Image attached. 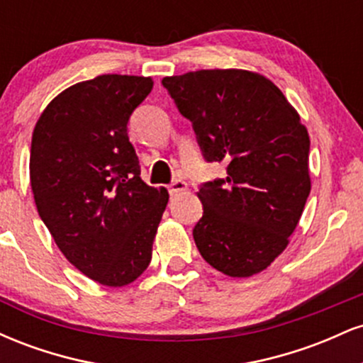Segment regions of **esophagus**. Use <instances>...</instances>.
Instances as JSON below:
<instances>
[{"instance_id":"1","label":"esophagus","mask_w":363,"mask_h":363,"mask_svg":"<svg viewBox=\"0 0 363 363\" xmlns=\"http://www.w3.org/2000/svg\"><path fill=\"white\" fill-rule=\"evenodd\" d=\"M167 189H169L170 196H176L179 193H182V191H186L187 189V184H186L184 181H181V179H176V181L170 182V184L167 186Z\"/></svg>"}]
</instances>
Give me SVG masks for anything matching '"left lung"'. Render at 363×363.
Returning a JSON list of instances; mask_svg holds the SVG:
<instances>
[{
    "mask_svg": "<svg viewBox=\"0 0 363 363\" xmlns=\"http://www.w3.org/2000/svg\"><path fill=\"white\" fill-rule=\"evenodd\" d=\"M162 85L193 123L206 162H225L227 177L203 182L196 247L228 277L268 268L311 193V140L301 116L268 78L244 69H201Z\"/></svg>",
    "mask_w": 363,
    "mask_h": 363,
    "instance_id": "8db88e82",
    "label": "left lung"
}]
</instances>
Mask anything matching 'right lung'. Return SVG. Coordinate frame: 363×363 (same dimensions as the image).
<instances>
[{
	"instance_id": "right-lung-1",
	"label": "right lung",
	"mask_w": 363,
	"mask_h": 363,
	"mask_svg": "<svg viewBox=\"0 0 363 363\" xmlns=\"http://www.w3.org/2000/svg\"><path fill=\"white\" fill-rule=\"evenodd\" d=\"M152 78L101 74L61 91L37 121L30 186L39 216L74 268L106 286L135 281L169 201L140 177L128 136Z\"/></svg>"
}]
</instances>
